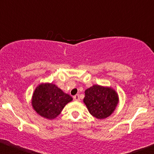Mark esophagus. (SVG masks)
Instances as JSON below:
<instances>
[{"label": "esophagus", "instance_id": "esophagus-1", "mask_svg": "<svg viewBox=\"0 0 154 154\" xmlns=\"http://www.w3.org/2000/svg\"><path fill=\"white\" fill-rule=\"evenodd\" d=\"M73 100H75V101H79L80 100V98H79V95H75V96H73Z\"/></svg>", "mask_w": 154, "mask_h": 154}]
</instances>
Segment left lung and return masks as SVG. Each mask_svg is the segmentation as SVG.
Masks as SVG:
<instances>
[{"mask_svg":"<svg viewBox=\"0 0 154 154\" xmlns=\"http://www.w3.org/2000/svg\"><path fill=\"white\" fill-rule=\"evenodd\" d=\"M119 96L111 87L94 85L85 91L83 102L89 113L98 119L111 116L119 103Z\"/></svg>","mask_w":154,"mask_h":154,"instance_id":"left-lung-1","label":"left lung"}]
</instances>
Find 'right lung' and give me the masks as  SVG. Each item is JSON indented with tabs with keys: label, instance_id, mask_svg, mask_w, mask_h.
Wrapping results in <instances>:
<instances>
[{
	"label": "right lung",
	"instance_id": "obj_1",
	"mask_svg": "<svg viewBox=\"0 0 154 154\" xmlns=\"http://www.w3.org/2000/svg\"><path fill=\"white\" fill-rule=\"evenodd\" d=\"M73 98L52 83H41L35 88L31 104L38 114L48 119H54Z\"/></svg>",
	"mask_w": 154,
	"mask_h": 154
}]
</instances>
